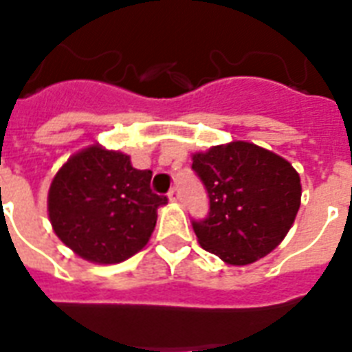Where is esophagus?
I'll return each mask as SVG.
<instances>
[{"instance_id":"34e87169","label":"esophagus","mask_w":352,"mask_h":352,"mask_svg":"<svg viewBox=\"0 0 352 352\" xmlns=\"http://www.w3.org/2000/svg\"><path fill=\"white\" fill-rule=\"evenodd\" d=\"M168 197H170L171 201H179V199H181V188H179V186L171 188L170 192H168Z\"/></svg>"}]
</instances>
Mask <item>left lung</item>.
<instances>
[{"label":"left lung","instance_id":"1","mask_svg":"<svg viewBox=\"0 0 352 352\" xmlns=\"http://www.w3.org/2000/svg\"><path fill=\"white\" fill-rule=\"evenodd\" d=\"M192 170L208 194L205 219H192L201 248L232 265L272 253L301 205V179L288 160L232 142L194 155Z\"/></svg>","mask_w":352,"mask_h":352}]
</instances>
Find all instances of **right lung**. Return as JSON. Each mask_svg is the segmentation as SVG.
Listing matches in <instances>:
<instances>
[{
	"label": "right lung",
	"mask_w": 352,
	"mask_h": 352,
	"mask_svg": "<svg viewBox=\"0 0 352 352\" xmlns=\"http://www.w3.org/2000/svg\"><path fill=\"white\" fill-rule=\"evenodd\" d=\"M151 170H136L127 155L92 146L58 170L47 210L55 234L98 264H118L138 253L157 225L166 195L151 190Z\"/></svg>",
	"instance_id": "obj_1"
}]
</instances>
